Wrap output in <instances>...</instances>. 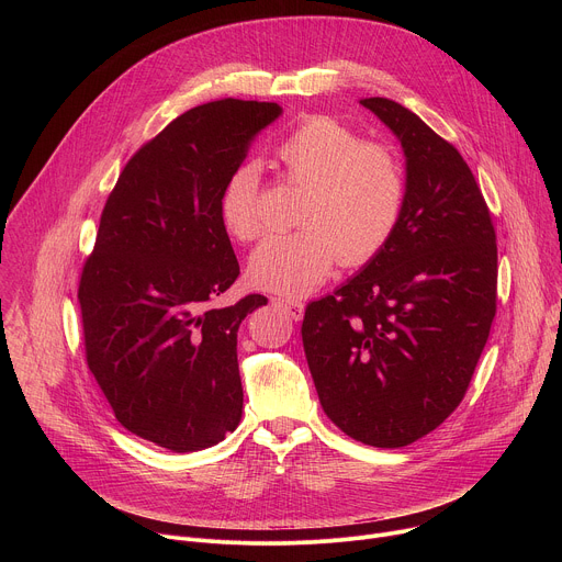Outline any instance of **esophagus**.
<instances>
[{
    "label": "esophagus",
    "instance_id": "34e87169",
    "mask_svg": "<svg viewBox=\"0 0 562 562\" xmlns=\"http://www.w3.org/2000/svg\"><path fill=\"white\" fill-rule=\"evenodd\" d=\"M278 306L284 308V313L291 317V319H302L304 315V304L300 300H293V297H276L273 300Z\"/></svg>",
    "mask_w": 562,
    "mask_h": 562
}]
</instances>
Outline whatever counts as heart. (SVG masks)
<instances>
[{"label":"heart","mask_w":562,"mask_h":562,"mask_svg":"<svg viewBox=\"0 0 562 562\" xmlns=\"http://www.w3.org/2000/svg\"><path fill=\"white\" fill-rule=\"evenodd\" d=\"M284 176L304 187L293 233L271 235L249 260V282L282 295H304L323 284L340 256L349 267L378 256L405 206V176L397 157L362 139L347 124L311 115L280 142ZM224 228L251 243L262 231L260 169L243 165L220 195Z\"/></svg>","instance_id":"heart-1"}]
</instances>
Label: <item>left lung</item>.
Returning a JSON list of instances; mask_svg holds the SVG:
<instances>
[{"label":"left lung","instance_id":"1","mask_svg":"<svg viewBox=\"0 0 562 562\" xmlns=\"http://www.w3.org/2000/svg\"><path fill=\"white\" fill-rule=\"evenodd\" d=\"M403 144L405 206L384 249L304 311L319 405L349 438L407 447L460 405L496 315L487 202L453 144L386 98L360 100Z\"/></svg>","mask_w":562,"mask_h":562}]
</instances>
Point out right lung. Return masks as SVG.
<instances>
[{
	"label": "right lung",
	"instance_id": "1",
	"mask_svg": "<svg viewBox=\"0 0 562 562\" xmlns=\"http://www.w3.org/2000/svg\"><path fill=\"white\" fill-rule=\"evenodd\" d=\"M276 102L217 100L176 117L126 162L79 278L91 373L131 434L176 453L243 418L237 329L260 293L213 306L239 276L220 195Z\"/></svg>",
	"mask_w": 562,
	"mask_h": 562
}]
</instances>
